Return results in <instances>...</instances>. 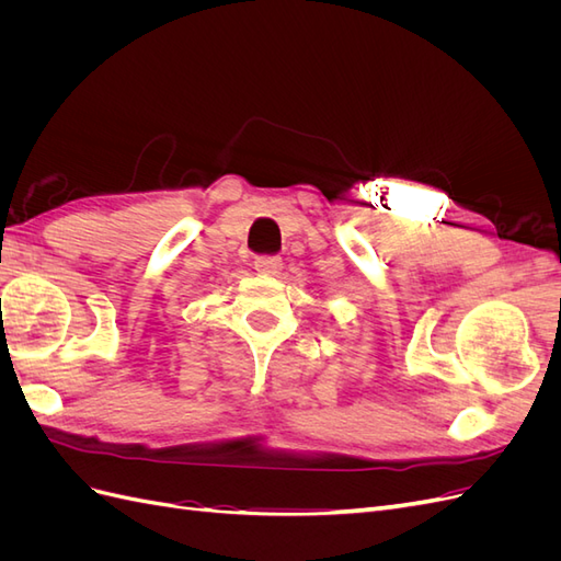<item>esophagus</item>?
<instances>
[{"label": "esophagus", "mask_w": 561, "mask_h": 561, "mask_svg": "<svg viewBox=\"0 0 561 561\" xmlns=\"http://www.w3.org/2000/svg\"><path fill=\"white\" fill-rule=\"evenodd\" d=\"M254 268H257L264 276H278L283 268V260L276 257V254H260V257L254 260Z\"/></svg>", "instance_id": "1"}]
</instances>
